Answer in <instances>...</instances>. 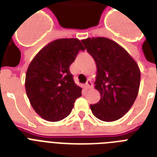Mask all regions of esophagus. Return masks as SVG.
Here are the masks:
<instances>
[{
	"instance_id": "obj_1",
	"label": "esophagus",
	"mask_w": 157,
	"mask_h": 157,
	"mask_svg": "<svg viewBox=\"0 0 157 157\" xmlns=\"http://www.w3.org/2000/svg\"><path fill=\"white\" fill-rule=\"evenodd\" d=\"M85 86H86L87 89L91 88V87L93 86V85H92V82H91V80H87V81H86V84H85Z\"/></svg>"
}]
</instances>
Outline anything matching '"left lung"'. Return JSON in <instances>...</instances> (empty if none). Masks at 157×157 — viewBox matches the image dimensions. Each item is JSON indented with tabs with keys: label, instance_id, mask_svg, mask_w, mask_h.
Returning <instances> with one entry per match:
<instances>
[{
	"label": "left lung",
	"instance_id": "1",
	"mask_svg": "<svg viewBox=\"0 0 157 157\" xmlns=\"http://www.w3.org/2000/svg\"><path fill=\"white\" fill-rule=\"evenodd\" d=\"M81 41L97 68L94 83L100 100L90 105L91 112L101 121H117L128 112L137 97L139 66L126 49L110 39L93 37Z\"/></svg>",
	"mask_w": 157,
	"mask_h": 157
}]
</instances>
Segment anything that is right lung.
<instances>
[{
	"label": "right lung",
	"instance_id": "1",
	"mask_svg": "<svg viewBox=\"0 0 157 157\" xmlns=\"http://www.w3.org/2000/svg\"><path fill=\"white\" fill-rule=\"evenodd\" d=\"M85 50L78 39H58L36 55L26 74L25 87L31 106L43 119L58 121L72 111L82 88L75 84L70 66Z\"/></svg>",
	"mask_w": 157,
	"mask_h": 157
}]
</instances>
